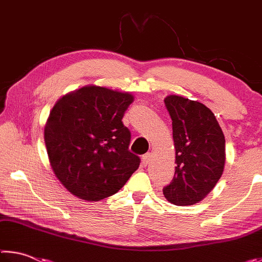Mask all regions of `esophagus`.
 Listing matches in <instances>:
<instances>
[{"mask_svg":"<svg viewBox=\"0 0 262 262\" xmlns=\"http://www.w3.org/2000/svg\"><path fill=\"white\" fill-rule=\"evenodd\" d=\"M150 159H151V154L148 152V154L143 155V156H142V165L147 166L150 162Z\"/></svg>","mask_w":262,"mask_h":262,"instance_id":"34e87169","label":"esophagus"}]
</instances>
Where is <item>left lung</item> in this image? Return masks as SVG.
I'll use <instances>...</instances> for the list:
<instances>
[{
	"instance_id": "8db88e82",
	"label": "left lung",
	"mask_w": 262,
	"mask_h": 262,
	"mask_svg": "<svg viewBox=\"0 0 262 262\" xmlns=\"http://www.w3.org/2000/svg\"><path fill=\"white\" fill-rule=\"evenodd\" d=\"M164 103L172 119L177 165L163 194L173 205H195L211 192L223 173L224 134L206 105L177 95L167 96Z\"/></svg>"
}]
</instances>
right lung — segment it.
<instances>
[{"label": "right lung", "instance_id": "1", "mask_svg": "<svg viewBox=\"0 0 262 262\" xmlns=\"http://www.w3.org/2000/svg\"><path fill=\"white\" fill-rule=\"evenodd\" d=\"M134 96L86 85L62 96L50 113L43 139L53 172L78 199L99 201L119 192L140 166L122 118Z\"/></svg>", "mask_w": 262, "mask_h": 262}]
</instances>
